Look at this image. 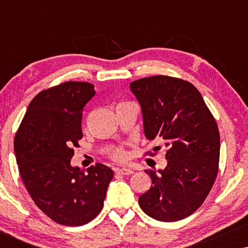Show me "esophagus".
<instances>
[{"mask_svg":"<svg viewBox=\"0 0 248 248\" xmlns=\"http://www.w3.org/2000/svg\"><path fill=\"white\" fill-rule=\"evenodd\" d=\"M116 172H117V174L123 175V176H130V175L133 174L134 171L130 168H122V169H117Z\"/></svg>","mask_w":248,"mask_h":248,"instance_id":"34e87169","label":"esophagus"}]
</instances>
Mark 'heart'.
Returning <instances> with one entry per match:
<instances>
[{
    "label": "heart",
    "mask_w": 248,
    "mask_h": 248,
    "mask_svg": "<svg viewBox=\"0 0 248 248\" xmlns=\"http://www.w3.org/2000/svg\"><path fill=\"white\" fill-rule=\"evenodd\" d=\"M109 155H110V158L113 159V160L117 161V162H125L128 158L127 151L125 150V148L121 147V145H118V147L111 148L109 150Z\"/></svg>",
    "instance_id": "b5f03b06"
}]
</instances>
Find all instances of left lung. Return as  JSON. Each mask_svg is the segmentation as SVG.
Segmentation results:
<instances>
[{"label":"left lung","mask_w":248,"mask_h":248,"mask_svg":"<svg viewBox=\"0 0 248 248\" xmlns=\"http://www.w3.org/2000/svg\"><path fill=\"white\" fill-rule=\"evenodd\" d=\"M130 88L140 103L145 138L160 141L168 160L165 169L145 170L152 185L139 204L159 221H178L202 205L216 181L218 125L200 91L187 81L155 76L133 81ZM158 150L160 147L152 151Z\"/></svg>","instance_id":"1"}]
</instances>
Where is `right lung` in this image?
Masks as SVG:
<instances>
[{
    "label": "right lung",
    "instance_id": "1",
    "mask_svg": "<svg viewBox=\"0 0 248 248\" xmlns=\"http://www.w3.org/2000/svg\"><path fill=\"white\" fill-rule=\"evenodd\" d=\"M89 82L61 83L29 104L15 137L19 172L35 204L53 221L82 226L100 212L114 172L97 164L87 172L71 166L82 139L81 120L94 96Z\"/></svg>",
    "mask_w": 248,
    "mask_h": 248
}]
</instances>
